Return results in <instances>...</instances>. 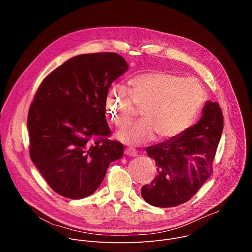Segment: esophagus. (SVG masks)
<instances>
[{"instance_id": "esophagus-1", "label": "esophagus", "mask_w": 252, "mask_h": 252, "mask_svg": "<svg viewBox=\"0 0 252 252\" xmlns=\"http://www.w3.org/2000/svg\"><path fill=\"white\" fill-rule=\"evenodd\" d=\"M124 153L126 156H129V157H137L138 156V152L132 148H127Z\"/></svg>"}]
</instances>
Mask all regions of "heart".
Wrapping results in <instances>:
<instances>
[{
    "label": "heart",
    "mask_w": 252,
    "mask_h": 252,
    "mask_svg": "<svg viewBox=\"0 0 252 252\" xmlns=\"http://www.w3.org/2000/svg\"><path fill=\"white\" fill-rule=\"evenodd\" d=\"M130 91L112 88L106 97V112L118 128H125L141 108L143 120L118 134L129 146L153 140H170L181 134L198 114L205 97L200 83L182 75L155 71L130 81Z\"/></svg>",
    "instance_id": "heart-1"
}]
</instances>
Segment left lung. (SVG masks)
<instances>
[{
	"mask_svg": "<svg viewBox=\"0 0 252 252\" xmlns=\"http://www.w3.org/2000/svg\"><path fill=\"white\" fill-rule=\"evenodd\" d=\"M223 127L218 102L208 101L199 122L180 135L147 148L158 174L141 189L144 200L167 208L190 200L213 172V161ZM195 161V168L190 162Z\"/></svg>",
	"mask_w": 252,
	"mask_h": 252,
	"instance_id": "left-lung-1",
	"label": "left lung"
}]
</instances>
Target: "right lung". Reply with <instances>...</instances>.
I'll list each match as a JSON object with an SVG mask.
<instances>
[{"label": "right lung", "instance_id": "1", "mask_svg": "<svg viewBox=\"0 0 252 252\" xmlns=\"http://www.w3.org/2000/svg\"><path fill=\"white\" fill-rule=\"evenodd\" d=\"M128 69L116 53L73 57L40 84L28 116L30 156L59 195L83 199L101 184L124 147L111 141L105 106L111 84Z\"/></svg>", "mask_w": 252, "mask_h": 252}]
</instances>
